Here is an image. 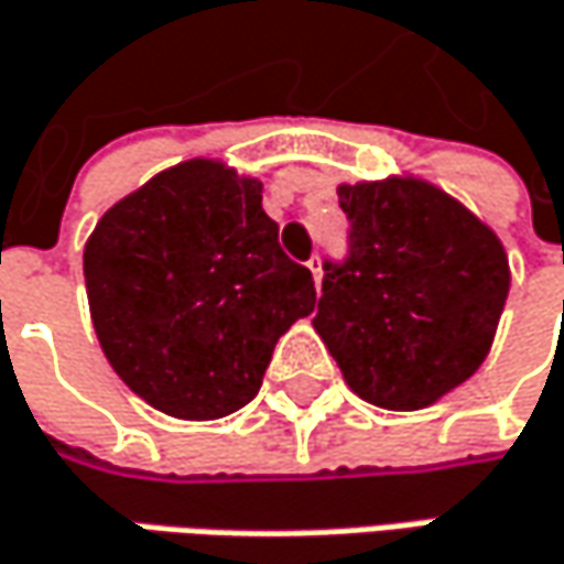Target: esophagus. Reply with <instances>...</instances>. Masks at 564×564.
<instances>
[{
	"label": "esophagus",
	"instance_id": "esophagus-1",
	"mask_svg": "<svg viewBox=\"0 0 564 564\" xmlns=\"http://www.w3.org/2000/svg\"><path fill=\"white\" fill-rule=\"evenodd\" d=\"M310 271H313V281L315 286H318V283H322V258H318V254L310 258Z\"/></svg>",
	"mask_w": 564,
	"mask_h": 564
}]
</instances>
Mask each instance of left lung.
Masks as SVG:
<instances>
[{
  "label": "left lung",
  "instance_id": "1",
  "mask_svg": "<svg viewBox=\"0 0 564 564\" xmlns=\"http://www.w3.org/2000/svg\"><path fill=\"white\" fill-rule=\"evenodd\" d=\"M350 258L325 264L313 328L350 389L389 412H417L488 357L511 290L495 229L414 175L338 184Z\"/></svg>",
  "mask_w": 564,
  "mask_h": 564
}]
</instances>
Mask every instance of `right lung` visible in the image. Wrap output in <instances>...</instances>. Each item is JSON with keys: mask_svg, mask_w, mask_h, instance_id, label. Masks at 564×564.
I'll return each mask as SVG.
<instances>
[{"mask_svg": "<svg viewBox=\"0 0 564 564\" xmlns=\"http://www.w3.org/2000/svg\"><path fill=\"white\" fill-rule=\"evenodd\" d=\"M261 187L187 159L120 197L85 242L98 345L162 414L214 421L249 405L278 338L315 310L313 274L278 246Z\"/></svg>", "mask_w": 564, "mask_h": 564, "instance_id": "add662e5", "label": "right lung"}]
</instances>
